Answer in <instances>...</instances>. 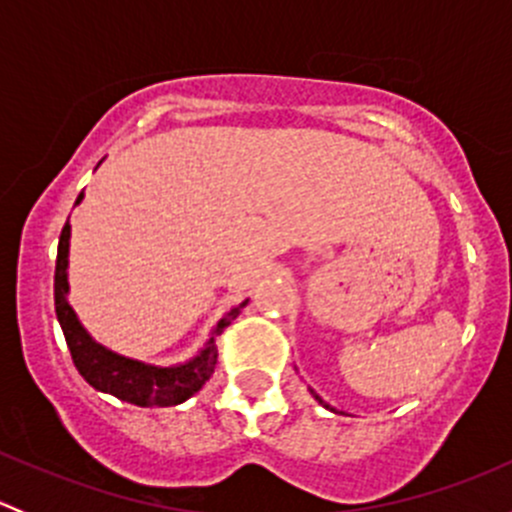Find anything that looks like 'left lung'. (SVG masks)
<instances>
[{
    "instance_id": "1",
    "label": "left lung",
    "mask_w": 512,
    "mask_h": 512,
    "mask_svg": "<svg viewBox=\"0 0 512 512\" xmlns=\"http://www.w3.org/2000/svg\"><path fill=\"white\" fill-rule=\"evenodd\" d=\"M312 394H314V391H312ZM314 399H317V401H319V404H322V406H324V409L334 411V409H332V406H329V404H327V401H322V399H319V396H317V394H314Z\"/></svg>"
}]
</instances>
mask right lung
I'll use <instances>...</instances> for the list:
<instances>
[{
  "mask_svg": "<svg viewBox=\"0 0 512 512\" xmlns=\"http://www.w3.org/2000/svg\"><path fill=\"white\" fill-rule=\"evenodd\" d=\"M84 200V193L76 198V205ZM69 240L71 225L66 223L59 237V255H56V275H54V304L56 319L64 329L66 344H69L71 359H74L79 374L94 386L96 391L111 394L116 399L128 401L133 406H178L188 401L190 396L203 389L205 381L213 376L218 364V344L215 339L230 327L232 319L242 312L247 304L240 302L220 319L210 332L208 342L193 359L175 366H156L146 361L131 359L108 347L98 344L84 329V324L76 317L74 307L69 304Z\"/></svg>",
  "mask_w": 512,
  "mask_h": 512,
  "instance_id": "1",
  "label": "right lung"
}]
</instances>
